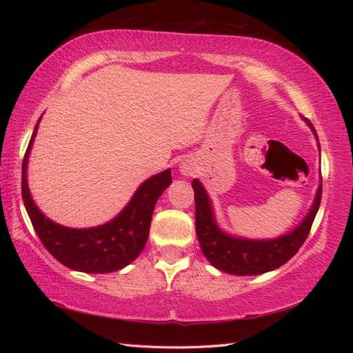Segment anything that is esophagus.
<instances>
[{"instance_id":"esophagus-1","label":"esophagus","mask_w":353,"mask_h":353,"mask_svg":"<svg viewBox=\"0 0 353 353\" xmlns=\"http://www.w3.org/2000/svg\"><path fill=\"white\" fill-rule=\"evenodd\" d=\"M197 167H196V163H194L191 159H185L182 163H181V172L183 176H192V174H196V170Z\"/></svg>"}]
</instances>
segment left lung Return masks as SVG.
Listing matches in <instances>:
<instances>
[{
    "mask_svg": "<svg viewBox=\"0 0 353 353\" xmlns=\"http://www.w3.org/2000/svg\"><path fill=\"white\" fill-rule=\"evenodd\" d=\"M303 118V117H302ZM319 142L314 125L303 118ZM320 148V144H319ZM196 199V232L201 252L211 264L224 273L235 276L262 274L279 268L301 249L310 234L321 201V177L310 212L302 223L288 234L273 239H250L230 235L224 232L215 220L212 201L199 179L192 181Z\"/></svg>",
    "mask_w": 353,
    "mask_h": 353,
    "instance_id": "obj_1",
    "label": "left lung"
}]
</instances>
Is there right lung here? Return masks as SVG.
Here are the masks:
<instances>
[{"mask_svg": "<svg viewBox=\"0 0 353 353\" xmlns=\"http://www.w3.org/2000/svg\"><path fill=\"white\" fill-rule=\"evenodd\" d=\"M42 118V117H41ZM37 124L22 161V200L37 236L61 264L83 273H112L129 265L147 243L156 201L171 185V170L142 182L129 203L115 219L95 228L74 229L50 220L30 194L27 182L28 156L32 153Z\"/></svg>", "mask_w": 353, "mask_h": 353, "instance_id": "obj_1", "label": "right lung"}]
</instances>
